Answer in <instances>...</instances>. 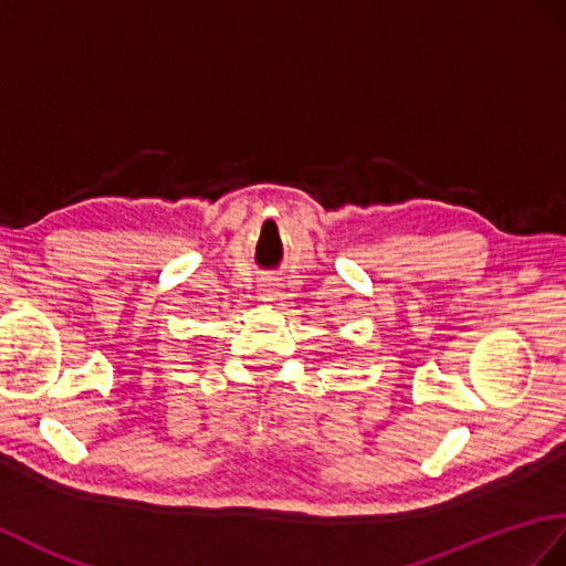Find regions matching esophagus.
<instances>
[{
    "mask_svg": "<svg viewBox=\"0 0 566 566\" xmlns=\"http://www.w3.org/2000/svg\"><path fill=\"white\" fill-rule=\"evenodd\" d=\"M274 296H277V284H262L260 289V298L262 301H274Z\"/></svg>",
    "mask_w": 566,
    "mask_h": 566,
    "instance_id": "obj_1",
    "label": "esophagus"
}]
</instances>
